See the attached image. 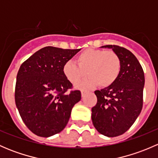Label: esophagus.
<instances>
[{"mask_svg": "<svg viewBox=\"0 0 158 158\" xmlns=\"http://www.w3.org/2000/svg\"><path fill=\"white\" fill-rule=\"evenodd\" d=\"M85 93H86V92H85V91H84V90L81 91V95H82V97H83L84 95H85Z\"/></svg>", "mask_w": 158, "mask_h": 158, "instance_id": "esophagus-1", "label": "esophagus"}]
</instances>
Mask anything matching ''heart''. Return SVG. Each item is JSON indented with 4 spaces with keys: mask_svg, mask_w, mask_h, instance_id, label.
<instances>
[{
    "mask_svg": "<svg viewBox=\"0 0 158 158\" xmlns=\"http://www.w3.org/2000/svg\"><path fill=\"white\" fill-rule=\"evenodd\" d=\"M76 63L70 60L65 63L63 73L73 84L79 82L88 74L89 79L76 85L80 89L93 88L97 85L101 88L111 86L122 69L120 57L112 50L86 49L78 54Z\"/></svg>",
    "mask_w": 158,
    "mask_h": 158,
    "instance_id": "heart-1",
    "label": "heart"
}]
</instances>
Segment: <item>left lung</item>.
Instances as JSON below:
<instances>
[{
    "label": "left lung",
    "instance_id": "obj_1",
    "mask_svg": "<svg viewBox=\"0 0 158 158\" xmlns=\"http://www.w3.org/2000/svg\"><path fill=\"white\" fill-rule=\"evenodd\" d=\"M102 47L112 49L118 55L122 69L112 85L95 92L97 103L92 109V120L100 134L116 137L126 132L141 113L144 74L138 59L128 49L116 45Z\"/></svg>",
    "mask_w": 158,
    "mask_h": 158
}]
</instances>
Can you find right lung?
<instances>
[{"label": "right lung", "instance_id": "right-lung-1", "mask_svg": "<svg viewBox=\"0 0 158 158\" xmlns=\"http://www.w3.org/2000/svg\"><path fill=\"white\" fill-rule=\"evenodd\" d=\"M81 49L46 47L23 62L15 86V103L26 126L37 136H52L64 129L71 111L80 101L79 90L67 91L73 84L63 67Z\"/></svg>", "mask_w": 158, "mask_h": 158}]
</instances>
